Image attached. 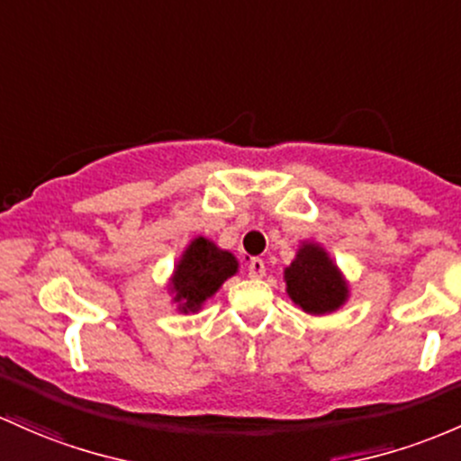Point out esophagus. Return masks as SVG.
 <instances>
[{
    "label": "esophagus",
    "mask_w": 461,
    "mask_h": 461,
    "mask_svg": "<svg viewBox=\"0 0 461 461\" xmlns=\"http://www.w3.org/2000/svg\"><path fill=\"white\" fill-rule=\"evenodd\" d=\"M265 273H267L265 260H260V258H251V260H249V276L254 277V280H260V277H265Z\"/></svg>",
    "instance_id": "obj_1"
}]
</instances>
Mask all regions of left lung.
Returning a JSON list of instances; mask_svg holds the SVG:
<instances>
[{
	"instance_id": "obj_1",
	"label": "left lung",
	"mask_w": 461,
	"mask_h": 461,
	"mask_svg": "<svg viewBox=\"0 0 461 461\" xmlns=\"http://www.w3.org/2000/svg\"><path fill=\"white\" fill-rule=\"evenodd\" d=\"M285 282L288 297L308 315H330L350 297L348 280L320 242H302Z\"/></svg>"
}]
</instances>
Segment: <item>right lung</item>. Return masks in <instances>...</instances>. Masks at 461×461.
<instances>
[{
  "instance_id": "right-lung-1",
  "label": "right lung",
  "mask_w": 461,
  "mask_h": 461,
  "mask_svg": "<svg viewBox=\"0 0 461 461\" xmlns=\"http://www.w3.org/2000/svg\"><path fill=\"white\" fill-rule=\"evenodd\" d=\"M239 273V260L231 251L221 249L216 242L203 236L190 240L175 265L168 282V293L181 312H199L201 306Z\"/></svg>"
}]
</instances>
